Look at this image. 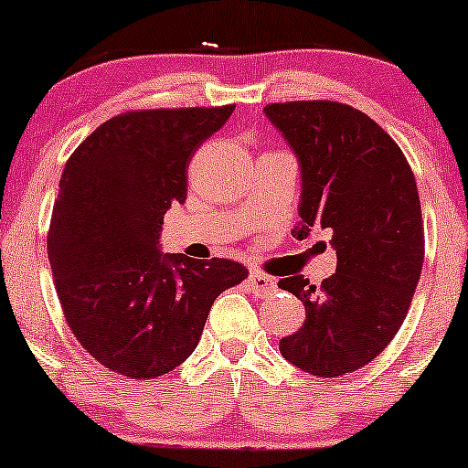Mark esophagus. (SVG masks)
Masks as SVG:
<instances>
[{"label": "esophagus", "mask_w": 468, "mask_h": 468, "mask_svg": "<svg viewBox=\"0 0 468 468\" xmlns=\"http://www.w3.org/2000/svg\"><path fill=\"white\" fill-rule=\"evenodd\" d=\"M249 288L260 297H268L277 290V282L272 277L264 275V272H250L249 275Z\"/></svg>", "instance_id": "esophagus-1"}]
</instances>
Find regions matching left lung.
<instances>
[{"instance_id": "1", "label": "left lung", "mask_w": 468, "mask_h": 468, "mask_svg": "<svg viewBox=\"0 0 468 468\" xmlns=\"http://www.w3.org/2000/svg\"><path fill=\"white\" fill-rule=\"evenodd\" d=\"M302 169L297 239L332 233L336 272L313 286L303 275L279 279L305 305V321L279 341L303 372L343 376L374 361L400 330L424 260L416 178L388 132L335 101L264 107Z\"/></svg>"}]
</instances>
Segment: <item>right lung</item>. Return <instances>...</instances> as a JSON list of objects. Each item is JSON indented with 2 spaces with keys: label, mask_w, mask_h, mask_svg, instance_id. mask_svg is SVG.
I'll use <instances>...</instances> for the list:
<instances>
[{
  "label": "right lung",
  "mask_w": 468,
  "mask_h": 468,
  "mask_svg": "<svg viewBox=\"0 0 468 468\" xmlns=\"http://www.w3.org/2000/svg\"><path fill=\"white\" fill-rule=\"evenodd\" d=\"M235 105L114 116L74 149L58 182L48 260L69 330L101 365L155 378L191 356L218 294L249 271L160 252L163 218L186 200V169Z\"/></svg>",
  "instance_id": "1"
}]
</instances>
